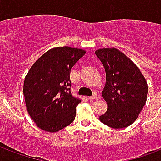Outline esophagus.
I'll return each instance as SVG.
<instances>
[{
    "instance_id": "1",
    "label": "esophagus",
    "mask_w": 161,
    "mask_h": 161,
    "mask_svg": "<svg viewBox=\"0 0 161 161\" xmlns=\"http://www.w3.org/2000/svg\"><path fill=\"white\" fill-rule=\"evenodd\" d=\"M98 96L97 95V94H95V93L89 97V99H91V100H94V99H98Z\"/></svg>"
}]
</instances>
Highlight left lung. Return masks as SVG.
<instances>
[{"mask_svg":"<svg viewBox=\"0 0 161 161\" xmlns=\"http://www.w3.org/2000/svg\"><path fill=\"white\" fill-rule=\"evenodd\" d=\"M106 73L102 96L108 108L99 120L113 129L130 126L137 119L146 103L148 84L135 63L119 49L96 50Z\"/></svg>","mask_w":161,"mask_h":161,"instance_id":"8db88e82","label":"left lung"}]
</instances>
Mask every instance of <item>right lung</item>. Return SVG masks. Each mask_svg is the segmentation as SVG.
I'll return each instance as SVG.
<instances>
[{
    "mask_svg": "<svg viewBox=\"0 0 161 161\" xmlns=\"http://www.w3.org/2000/svg\"><path fill=\"white\" fill-rule=\"evenodd\" d=\"M85 53L80 48L57 47L42 54L29 69L23 94L27 113L39 129L58 132L74 120L81 100L71 94L70 72Z\"/></svg>",
    "mask_w": 161,
    "mask_h": 161,
    "instance_id": "obj_1",
    "label": "right lung"
}]
</instances>
